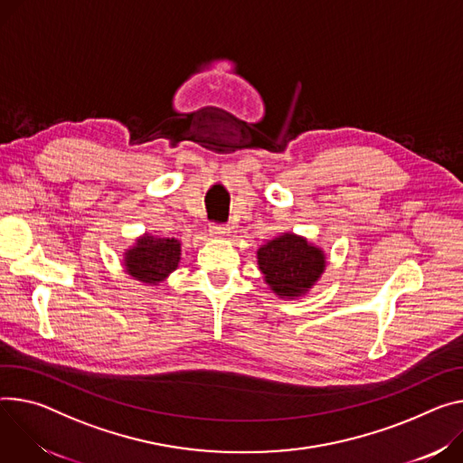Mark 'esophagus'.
<instances>
[{"label": "esophagus", "mask_w": 463, "mask_h": 463, "mask_svg": "<svg viewBox=\"0 0 463 463\" xmlns=\"http://www.w3.org/2000/svg\"><path fill=\"white\" fill-rule=\"evenodd\" d=\"M210 234L216 236V238H223V236L229 234V227H227V225H218V223H214V225H210Z\"/></svg>", "instance_id": "1"}]
</instances>
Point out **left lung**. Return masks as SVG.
Wrapping results in <instances>:
<instances>
[{
    "label": "left lung",
    "mask_w": 463,
    "mask_h": 463,
    "mask_svg": "<svg viewBox=\"0 0 463 463\" xmlns=\"http://www.w3.org/2000/svg\"><path fill=\"white\" fill-rule=\"evenodd\" d=\"M259 269L268 286L282 299H296L308 293L325 271L323 249L307 238L284 232L257 250Z\"/></svg>",
    "instance_id": "left-lung-1"
}]
</instances>
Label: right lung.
<instances>
[{"label": "right lung", "mask_w": 463, "mask_h": 463, "mask_svg": "<svg viewBox=\"0 0 463 463\" xmlns=\"http://www.w3.org/2000/svg\"><path fill=\"white\" fill-rule=\"evenodd\" d=\"M181 262V241L144 234L125 250L123 266L133 279L156 286L174 273Z\"/></svg>", "instance_id": "1"}]
</instances>
